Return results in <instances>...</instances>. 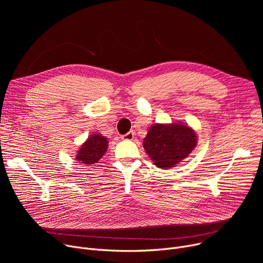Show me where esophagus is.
I'll list each match as a JSON object with an SVG mask.
<instances>
[{"label":"esophagus","instance_id":"1","mask_svg":"<svg viewBox=\"0 0 263 263\" xmlns=\"http://www.w3.org/2000/svg\"><path fill=\"white\" fill-rule=\"evenodd\" d=\"M134 139V132L130 131L127 134L122 135V140H126V141H132Z\"/></svg>","mask_w":263,"mask_h":263}]
</instances>
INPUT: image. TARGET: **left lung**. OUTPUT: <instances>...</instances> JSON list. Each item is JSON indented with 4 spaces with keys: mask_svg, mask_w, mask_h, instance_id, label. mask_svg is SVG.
Wrapping results in <instances>:
<instances>
[{
    "mask_svg": "<svg viewBox=\"0 0 263 263\" xmlns=\"http://www.w3.org/2000/svg\"><path fill=\"white\" fill-rule=\"evenodd\" d=\"M196 145L195 131L180 122L155 123L143 142L147 155L160 168L175 167L194 150Z\"/></svg>",
    "mask_w": 263,
    "mask_h": 263,
    "instance_id": "1",
    "label": "left lung"
}]
</instances>
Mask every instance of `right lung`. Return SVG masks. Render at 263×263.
Listing matches in <instances>:
<instances>
[{
  "label": "right lung",
  "instance_id": "add662e5",
  "mask_svg": "<svg viewBox=\"0 0 263 263\" xmlns=\"http://www.w3.org/2000/svg\"><path fill=\"white\" fill-rule=\"evenodd\" d=\"M107 144V139L103 135L99 133L91 134L78 150L76 160L84 165L95 164L106 153Z\"/></svg>",
  "mask_w": 263,
  "mask_h": 263
}]
</instances>
